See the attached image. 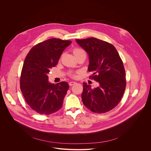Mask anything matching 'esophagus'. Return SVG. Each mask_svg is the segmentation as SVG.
<instances>
[{
  "instance_id": "obj_1",
  "label": "esophagus",
  "mask_w": 151,
  "mask_h": 151,
  "mask_svg": "<svg viewBox=\"0 0 151 151\" xmlns=\"http://www.w3.org/2000/svg\"><path fill=\"white\" fill-rule=\"evenodd\" d=\"M75 84H76V82H74V81H71L69 83V86H72L73 85H74Z\"/></svg>"
}]
</instances>
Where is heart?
Returning <instances> with one entry per match:
<instances>
[{
	"label": "heart",
	"mask_w": 151,
	"mask_h": 151,
	"mask_svg": "<svg viewBox=\"0 0 151 151\" xmlns=\"http://www.w3.org/2000/svg\"><path fill=\"white\" fill-rule=\"evenodd\" d=\"M84 52L82 49H80V48H75L73 49V53L74 55L79 53H81V52ZM78 73V72L76 73H72L71 74V76L73 77H77V74Z\"/></svg>",
	"instance_id": "b5f03b06"
}]
</instances>
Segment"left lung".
Segmentation results:
<instances>
[{
    "instance_id": "left-lung-1",
    "label": "left lung",
    "mask_w": 151,
    "mask_h": 151,
    "mask_svg": "<svg viewBox=\"0 0 151 151\" xmlns=\"http://www.w3.org/2000/svg\"><path fill=\"white\" fill-rule=\"evenodd\" d=\"M89 55V77L99 83L92 89L83 83L84 105L97 113L108 112L120 102L126 86L125 69L116 49L111 43L95 38L76 40Z\"/></svg>"
}]
</instances>
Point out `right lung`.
<instances>
[{"mask_svg":"<svg viewBox=\"0 0 151 151\" xmlns=\"http://www.w3.org/2000/svg\"><path fill=\"white\" fill-rule=\"evenodd\" d=\"M71 43V41L49 39L33 46L25 59L20 89L27 104L39 114L49 115L62 107L68 84L65 81L51 84L47 74Z\"/></svg>","mask_w":151,"mask_h":151,"instance_id":"1","label":"right lung"}]
</instances>
